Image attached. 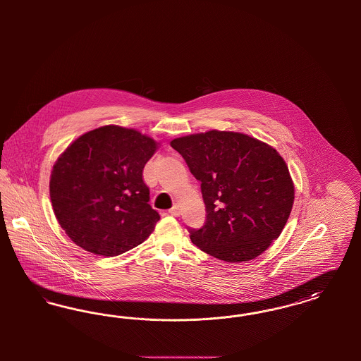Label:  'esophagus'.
Instances as JSON below:
<instances>
[{"instance_id": "esophagus-1", "label": "esophagus", "mask_w": 361, "mask_h": 361, "mask_svg": "<svg viewBox=\"0 0 361 361\" xmlns=\"http://www.w3.org/2000/svg\"><path fill=\"white\" fill-rule=\"evenodd\" d=\"M168 212H169L172 216H178V215H180V207L177 206V204H174Z\"/></svg>"}]
</instances>
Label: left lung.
<instances>
[{
  "instance_id": "1",
  "label": "left lung",
  "mask_w": 361,
  "mask_h": 361,
  "mask_svg": "<svg viewBox=\"0 0 361 361\" xmlns=\"http://www.w3.org/2000/svg\"><path fill=\"white\" fill-rule=\"evenodd\" d=\"M199 180L207 219L189 237L227 262L258 257L288 221L293 184L280 154L240 133L208 131L171 142Z\"/></svg>"
}]
</instances>
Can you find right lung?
<instances>
[{"label": "right lung", "mask_w": 361, "mask_h": 361, "mask_svg": "<svg viewBox=\"0 0 361 361\" xmlns=\"http://www.w3.org/2000/svg\"><path fill=\"white\" fill-rule=\"evenodd\" d=\"M157 143L135 130L105 126L74 140L54 165L50 196L71 240L90 253L119 256L159 221L143 168Z\"/></svg>", "instance_id": "1"}]
</instances>
